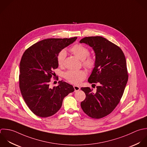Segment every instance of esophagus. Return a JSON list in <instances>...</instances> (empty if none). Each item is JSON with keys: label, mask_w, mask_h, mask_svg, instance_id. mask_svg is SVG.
<instances>
[{"label": "esophagus", "mask_w": 147, "mask_h": 147, "mask_svg": "<svg viewBox=\"0 0 147 147\" xmlns=\"http://www.w3.org/2000/svg\"><path fill=\"white\" fill-rule=\"evenodd\" d=\"M74 92H77V91H78L80 89V87L78 86H77V85H74Z\"/></svg>", "instance_id": "1"}]
</instances>
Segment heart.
I'll list each match as a JSON object with an SVG mask.
<instances>
[{"mask_svg": "<svg viewBox=\"0 0 147 147\" xmlns=\"http://www.w3.org/2000/svg\"><path fill=\"white\" fill-rule=\"evenodd\" d=\"M71 51L80 59L83 60V64L88 69L92 70L96 64L94 58L88 57L89 54V49L81 44H76L70 49ZM66 57V51L63 49L59 51L57 55V63L59 66L62 65ZM67 81L74 84H80L86 77V73L82 70H69L64 74Z\"/></svg>", "mask_w": 147, "mask_h": 147, "instance_id": "heart-1", "label": "heart"}]
</instances>
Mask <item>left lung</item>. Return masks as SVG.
Listing matches in <instances>:
<instances>
[{
	"mask_svg": "<svg viewBox=\"0 0 147 147\" xmlns=\"http://www.w3.org/2000/svg\"><path fill=\"white\" fill-rule=\"evenodd\" d=\"M80 42L94 51L96 64L88 82L98 84L96 93L81 88L86 94L81 107L89 117L101 119L115 109L123 96L128 79L125 57L119 46L102 36L85 37Z\"/></svg>",
	"mask_w": 147,
	"mask_h": 147,
	"instance_id": "8db88e82",
	"label": "left lung"
}]
</instances>
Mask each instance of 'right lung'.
Instances as JSON below:
<instances>
[{"mask_svg":"<svg viewBox=\"0 0 147 147\" xmlns=\"http://www.w3.org/2000/svg\"><path fill=\"white\" fill-rule=\"evenodd\" d=\"M77 38L43 39L23 53L19 65V88L26 104L35 115L53 116L61 108L63 98L74 91L71 85L63 81L53 88L49 85L50 78L56 76L54 70L58 67V53Z\"/></svg>","mask_w":147,"mask_h":147,"instance_id":"add662e5","label":"right lung"}]
</instances>
